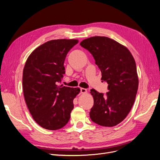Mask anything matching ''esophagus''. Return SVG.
<instances>
[{"label":"esophagus","instance_id":"esophagus-1","mask_svg":"<svg viewBox=\"0 0 160 160\" xmlns=\"http://www.w3.org/2000/svg\"><path fill=\"white\" fill-rule=\"evenodd\" d=\"M80 90H81V93H87V89H86L81 88Z\"/></svg>","mask_w":160,"mask_h":160}]
</instances>
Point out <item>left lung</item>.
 Returning a JSON list of instances; mask_svg holds the SVG:
<instances>
[{"label":"left lung","instance_id":"obj_1","mask_svg":"<svg viewBox=\"0 0 160 160\" xmlns=\"http://www.w3.org/2000/svg\"><path fill=\"white\" fill-rule=\"evenodd\" d=\"M80 45L91 53L102 82L108 84L105 95L91 89L94 104L90 118L101 126H115L127 117L136 97L139 80L134 58L127 47L106 37H92Z\"/></svg>","mask_w":160,"mask_h":160}]
</instances>
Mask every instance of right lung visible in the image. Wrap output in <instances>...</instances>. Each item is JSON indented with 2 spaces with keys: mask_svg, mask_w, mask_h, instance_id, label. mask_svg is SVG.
<instances>
[{
  "mask_svg": "<svg viewBox=\"0 0 160 160\" xmlns=\"http://www.w3.org/2000/svg\"><path fill=\"white\" fill-rule=\"evenodd\" d=\"M77 39H56L38 47L28 56L22 72L23 94L33 119L42 128L57 130L68 123L79 88L59 82L65 73L64 61Z\"/></svg>",
  "mask_w": 160,
  "mask_h": 160,
  "instance_id": "1",
  "label": "right lung"
}]
</instances>
